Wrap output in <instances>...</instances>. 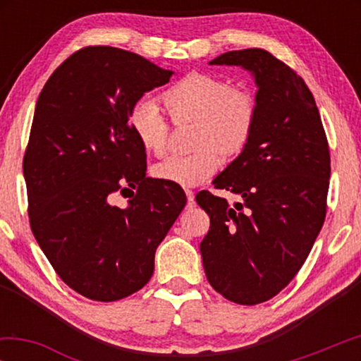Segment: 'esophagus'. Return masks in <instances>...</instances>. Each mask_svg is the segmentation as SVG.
<instances>
[{
	"label": "esophagus",
	"mask_w": 361,
	"mask_h": 361,
	"mask_svg": "<svg viewBox=\"0 0 361 361\" xmlns=\"http://www.w3.org/2000/svg\"><path fill=\"white\" fill-rule=\"evenodd\" d=\"M185 195H187V207H189V209H192V207L195 205V195H194V190L187 189V190H185Z\"/></svg>",
	"instance_id": "esophagus-1"
}]
</instances>
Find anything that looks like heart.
I'll list each match as a JSON object with an SVG mask.
<instances>
[{
	"instance_id": "b5f03b06",
	"label": "heart",
	"mask_w": 361,
	"mask_h": 361,
	"mask_svg": "<svg viewBox=\"0 0 361 361\" xmlns=\"http://www.w3.org/2000/svg\"><path fill=\"white\" fill-rule=\"evenodd\" d=\"M162 102L176 125L195 121L190 154H171L152 167L159 180L182 187L199 185L220 169L225 156L241 154L253 137L258 102L248 88L231 87L224 78L194 72L162 93ZM133 135L146 151L161 154L167 147L169 121L152 98L136 102L130 111Z\"/></svg>"
}]
</instances>
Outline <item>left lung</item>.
<instances>
[{"mask_svg": "<svg viewBox=\"0 0 361 361\" xmlns=\"http://www.w3.org/2000/svg\"><path fill=\"white\" fill-rule=\"evenodd\" d=\"M210 66H240L255 77L258 121L246 149L214 179L226 199L202 190L210 216L200 243L205 276L225 299L261 304L302 268L327 214L330 151L312 93L264 49L230 51Z\"/></svg>", "mask_w": 361, "mask_h": 361, "instance_id": "1", "label": "left lung"}]
</instances>
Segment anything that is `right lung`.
<instances>
[{
    "instance_id": "1",
    "label": "right lung",
    "mask_w": 361,
    "mask_h": 361,
    "mask_svg": "<svg viewBox=\"0 0 361 361\" xmlns=\"http://www.w3.org/2000/svg\"><path fill=\"white\" fill-rule=\"evenodd\" d=\"M135 52L88 46L59 66L37 98L23 172L29 224L63 283L111 302L140 290L187 204L180 185L146 177L130 111L172 77ZM130 191L128 205H112Z\"/></svg>"
}]
</instances>
